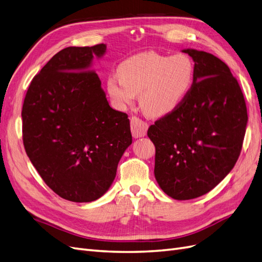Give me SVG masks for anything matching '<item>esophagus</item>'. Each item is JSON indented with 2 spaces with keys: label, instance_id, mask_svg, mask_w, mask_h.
I'll return each mask as SVG.
<instances>
[{
  "label": "esophagus",
  "instance_id": "1",
  "mask_svg": "<svg viewBox=\"0 0 262 262\" xmlns=\"http://www.w3.org/2000/svg\"><path fill=\"white\" fill-rule=\"evenodd\" d=\"M147 122L143 121L139 117L134 116L131 118V132L134 139L144 137L147 131Z\"/></svg>",
  "mask_w": 262,
  "mask_h": 262
}]
</instances>
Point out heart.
Masks as SVG:
<instances>
[{"label": "heart", "mask_w": 262, "mask_h": 262, "mask_svg": "<svg viewBox=\"0 0 262 262\" xmlns=\"http://www.w3.org/2000/svg\"><path fill=\"white\" fill-rule=\"evenodd\" d=\"M107 81V92L119 108L132 105L140 94V106L152 117L166 116L185 100L193 83L194 66L188 55L145 52L122 61Z\"/></svg>", "instance_id": "obj_1"}]
</instances>
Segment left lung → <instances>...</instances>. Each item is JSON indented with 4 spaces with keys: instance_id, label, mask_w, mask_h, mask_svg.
Segmentation results:
<instances>
[{
    "instance_id": "left-lung-1",
    "label": "left lung",
    "mask_w": 262,
    "mask_h": 262,
    "mask_svg": "<svg viewBox=\"0 0 262 262\" xmlns=\"http://www.w3.org/2000/svg\"><path fill=\"white\" fill-rule=\"evenodd\" d=\"M184 52L194 61L191 90L147 130L155 178L176 200L208 193L226 177L239 157L248 120L241 86L225 63L204 51Z\"/></svg>"
}]
</instances>
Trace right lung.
Returning a JSON list of instances; mask_svg holds the SVG:
<instances>
[{"mask_svg": "<svg viewBox=\"0 0 262 262\" xmlns=\"http://www.w3.org/2000/svg\"><path fill=\"white\" fill-rule=\"evenodd\" d=\"M105 51L104 43L59 51L35 75L24 100V147L46 185L69 201L104 194L132 143L128 115L109 106L91 67Z\"/></svg>", "mask_w": 262, "mask_h": 262, "instance_id": "1", "label": "right lung"}]
</instances>
